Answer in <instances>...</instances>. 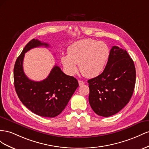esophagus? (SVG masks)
<instances>
[{"mask_svg": "<svg viewBox=\"0 0 149 149\" xmlns=\"http://www.w3.org/2000/svg\"><path fill=\"white\" fill-rule=\"evenodd\" d=\"M85 84V82L82 80H79V86H82V85H84Z\"/></svg>", "mask_w": 149, "mask_h": 149, "instance_id": "1", "label": "esophagus"}]
</instances>
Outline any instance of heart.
<instances>
[{
    "label": "heart",
    "mask_w": 149,
    "mask_h": 149,
    "mask_svg": "<svg viewBox=\"0 0 149 149\" xmlns=\"http://www.w3.org/2000/svg\"><path fill=\"white\" fill-rule=\"evenodd\" d=\"M67 54L61 59L68 74L73 75L77 73V64H79L80 71L84 76L93 78L104 71L110 50L104 42L86 39L71 44L67 49Z\"/></svg>",
    "instance_id": "1"
}]
</instances>
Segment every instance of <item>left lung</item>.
Instances as JSON below:
<instances>
[{
    "label": "left lung",
    "mask_w": 149,
    "mask_h": 149,
    "mask_svg": "<svg viewBox=\"0 0 149 149\" xmlns=\"http://www.w3.org/2000/svg\"><path fill=\"white\" fill-rule=\"evenodd\" d=\"M136 79L134 63L127 51L113 46L102 73L88 80V101L95 113L110 117L129 103Z\"/></svg>",
    "instance_id": "8db88e82"
}]
</instances>
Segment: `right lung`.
Segmentation results:
<instances>
[{"label": "right lung", "mask_w": 149, "mask_h": 149, "mask_svg": "<svg viewBox=\"0 0 149 149\" xmlns=\"http://www.w3.org/2000/svg\"><path fill=\"white\" fill-rule=\"evenodd\" d=\"M40 46L48 47L49 44L37 39L31 40L17 58L14 69V87L19 99L31 111L41 117H55L65 108L79 83L74 77L63 73L57 65L42 81L29 79L23 69L25 53Z\"/></svg>", "instance_id": "right-lung-1"}]
</instances>
